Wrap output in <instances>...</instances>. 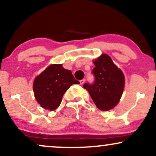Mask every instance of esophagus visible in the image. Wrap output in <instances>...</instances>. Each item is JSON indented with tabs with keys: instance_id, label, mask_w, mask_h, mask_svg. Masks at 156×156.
<instances>
[{
	"instance_id": "34e87169",
	"label": "esophagus",
	"mask_w": 156,
	"mask_h": 156,
	"mask_svg": "<svg viewBox=\"0 0 156 156\" xmlns=\"http://www.w3.org/2000/svg\"><path fill=\"white\" fill-rule=\"evenodd\" d=\"M84 82H85V78H84V79H82V80H80V85H82V84L84 83Z\"/></svg>"
}]
</instances>
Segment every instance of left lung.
<instances>
[{
    "label": "left lung",
    "instance_id": "8db88e82",
    "mask_svg": "<svg viewBox=\"0 0 156 156\" xmlns=\"http://www.w3.org/2000/svg\"><path fill=\"white\" fill-rule=\"evenodd\" d=\"M94 64L95 67L92 71L94 83H85L83 88L88 91L100 110L108 111L120 100L125 87L124 74L107 54H102Z\"/></svg>",
    "mask_w": 156,
    "mask_h": 156
}]
</instances>
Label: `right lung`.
Returning a JSON list of instances; mask_svg holds the SVG:
<instances>
[{"label":"right lung","mask_w":156,"mask_h":156,"mask_svg":"<svg viewBox=\"0 0 156 156\" xmlns=\"http://www.w3.org/2000/svg\"><path fill=\"white\" fill-rule=\"evenodd\" d=\"M80 82L62 64H51L34 79L33 85L36 100L42 108L53 111L59 106L62 97L73 84Z\"/></svg>","instance_id":"right-lung-1"}]
</instances>
